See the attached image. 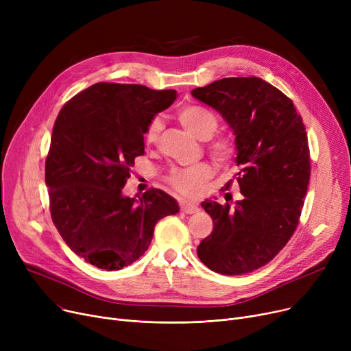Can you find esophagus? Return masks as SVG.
Wrapping results in <instances>:
<instances>
[{"label":"esophagus","mask_w":351,"mask_h":351,"mask_svg":"<svg viewBox=\"0 0 351 351\" xmlns=\"http://www.w3.org/2000/svg\"><path fill=\"white\" fill-rule=\"evenodd\" d=\"M179 206L183 213H195L199 210V208L196 205H193V204H191V202H186V200H182Z\"/></svg>","instance_id":"esophagus-1"}]
</instances>
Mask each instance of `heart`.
Returning a JSON list of instances; mask_svg holds the SVG:
<instances>
[{
	"label": "heart",
	"mask_w": 351,
	"mask_h": 351,
	"mask_svg": "<svg viewBox=\"0 0 351 351\" xmlns=\"http://www.w3.org/2000/svg\"><path fill=\"white\" fill-rule=\"evenodd\" d=\"M178 118L180 123L188 131L199 139H209L217 129L219 121L209 109L197 105H186L178 110ZM163 129V121L160 117H155L149 125H147L145 139L147 143H156L159 141L160 132ZM209 154L212 158L220 163H226L233 159L236 154V145L232 138L219 136L209 143ZM213 176V168L208 163H202L193 168L175 171L168 182L169 185L179 193L185 196H197L202 191L206 180Z\"/></svg>",
	"instance_id": "1"
}]
</instances>
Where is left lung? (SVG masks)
I'll use <instances>...</instances> for the list:
<instances>
[{
  "label": "left lung",
  "instance_id": "8db88e82",
  "mask_svg": "<svg viewBox=\"0 0 351 351\" xmlns=\"http://www.w3.org/2000/svg\"><path fill=\"white\" fill-rule=\"evenodd\" d=\"M192 97L232 128L242 193L234 208L202 202L213 230L197 256L220 274L250 273L269 263L299 225L310 180L306 128L291 99L262 78H223L193 89Z\"/></svg>",
  "mask_w": 351,
  "mask_h": 351
}]
</instances>
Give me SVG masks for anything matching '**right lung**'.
Here are the masks:
<instances>
[{"mask_svg":"<svg viewBox=\"0 0 351 351\" xmlns=\"http://www.w3.org/2000/svg\"><path fill=\"white\" fill-rule=\"evenodd\" d=\"M176 90L98 82L71 98L55 119L45 160L49 210L69 249L86 263L119 270L138 261L178 202L160 189L128 197L122 189L145 154L149 122Z\"/></svg>","mask_w":351,"mask_h":351,"instance_id":"obj_1","label":"right lung"}]
</instances>
